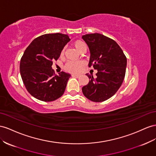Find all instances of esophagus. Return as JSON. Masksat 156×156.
<instances>
[{"instance_id":"34e87169","label":"esophagus","mask_w":156,"mask_h":156,"mask_svg":"<svg viewBox=\"0 0 156 156\" xmlns=\"http://www.w3.org/2000/svg\"><path fill=\"white\" fill-rule=\"evenodd\" d=\"M72 76L75 77H77V78H79V77H80V75H78V74H73V75H72Z\"/></svg>"}]
</instances>
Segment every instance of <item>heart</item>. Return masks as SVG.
I'll return each instance as SVG.
<instances>
[{"instance_id": "b5f03b06", "label": "heart", "mask_w": 156, "mask_h": 156, "mask_svg": "<svg viewBox=\"0 0 156 156\" xmlns=\"http://www.w3.org/2000/svg\"><path fill=\"white\" fill-rule=\"evenodd\" d=\"M73 44L79 52H85L86 44L83 41L77 40L74 41ZM64 53V48H62L60 51V55L62 56ZM85 62L83 61H69L66 63L64 66V69L70 73H78L81 69L83 67L85 66Z\"/></svg>"}]
</instances>
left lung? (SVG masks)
<instances>
[{
	"mask_svg": "<svg viewBox=\"0 0 156 156\" xmlns=\"http://www.w3.org/2000/svg\"><path fill=\"white\" fill-rule=\"evenodd\" d=\"M90 50L88 66L98 70L96 77L87 73L89 82L82 88L83 94L92 102H100L111 98L125 78L127 58L116 42L100 33L82 37Z\"/></svg>",
	"mask_w": 156,
	"mask_h": 156,
	"instance_id": "obj_1",
	"label": "left lung"
}]
</instances>
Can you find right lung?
Masks as SVG:
<instances>
[{
    "label": "right lung",
    "instance_id": "add662e5",
    "mask_svg": "<svg viewBox=\"0 0 156 156\" xmlns=\"http://www.w3.org/2000/svg\"><path fill=\"white\" fill-rule=\"evenodd\" d=\"M69 41L68 35L62 33L44 34L37 37L25 50L20 60V74L27 90L33 97L51 102L64 93L71 75L62 71L57 75L52 66Z\"/></svg>",
    "mask_w": 156,
    "mask_h": 156
}]
</instances>
